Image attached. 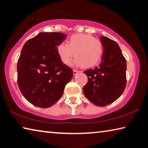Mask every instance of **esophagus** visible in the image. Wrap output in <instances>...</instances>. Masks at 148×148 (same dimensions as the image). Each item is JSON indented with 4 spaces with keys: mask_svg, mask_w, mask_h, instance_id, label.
I'll use <instances>...</instances> for the list:
<instances>
[{
    "mask_svg": "<svg viewBox=\"0 0 148 148\" xmlns=\"http://www.w3.org/2000/svg\"><path fill=\"white\" fill-rule=\"evenodd\" d=\"M78 72H79V71H77V70H73V73H74V75H76Z\"/></svg>",
    "mask_w": 148,
    "mask_h": 148,
    "instance_id": "1",
    "label": "esophagus"
}]
</instances>
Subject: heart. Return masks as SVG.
I'll use <instances>...</instances> for the list:
<instances>
[{"instance_id":"obj_1","label":"heart","mask_w":148,"mask_h":148,"mask_svg":"<svg viewBox=\"0 0 148 148\" xmlns=\"http://www.w3.org/2000/svg\"><path fill=\"white\" fill-rule=\"evenodd\" d=\"M57 51L62 62L66 64L74 56V63L90 67L96 64L103 53V46L101 40L91 34H74L69 39V44L61 42Z\"/></svg>"}]
</instances>
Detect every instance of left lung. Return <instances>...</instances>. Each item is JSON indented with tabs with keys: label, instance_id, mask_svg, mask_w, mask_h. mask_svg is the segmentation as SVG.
<instances>
[{
	"label": "left lung",
	"instance_id": "left-lung-1",
	"mask_svg": "<svg viewBox=\"0 0 148 148\" xmlns=\"http://www.w3.org/2000/svg\"><path fill=\"white\" fill-rule=\"evenodd\" d=\"M104 51L99 66L85 71L88 82L84 87L85 96L92 103L104 106L121 96L127 84L126 59L116 42L101 37Z\"/></svg>",
	"mask_w": 148,
	"mask_h": 148
}]
</instances>
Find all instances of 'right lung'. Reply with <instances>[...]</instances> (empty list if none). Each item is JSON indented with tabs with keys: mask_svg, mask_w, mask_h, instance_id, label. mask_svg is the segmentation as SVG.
I'll list each match as a JSON object with an SVG mask.
<instances>
[{
	"mask_svg": "<svg viewBox=\"0 0 148 148\" xmlns=\"http://www.w3.org/2000/svg\"><path fill=\"white\" fill-rule=\"evenodd\" d=\"M66 37L61 32H40L24 44L17 61V84L34 106L46 108L53 105L73 76L57 51Z\"/></svg>",
	"mask_w": 148,
	"mask_h": 148,
	"instance_id": "right-lung-1",
	"label": "right lung"
}]
</instances>
